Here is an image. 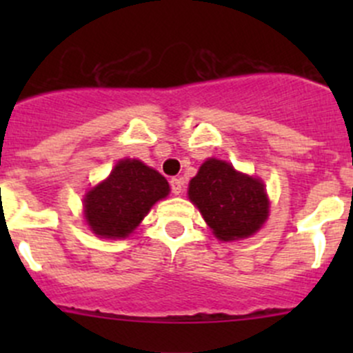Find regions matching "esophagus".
<instances>
[{
	"label": "esophagus",
	"mask_w": 353,
	"mask_h": 353,
	"mask_svg": "<svg viewBox=\"0 0 353 353\" xmlns=\"http://www.w3.org/2000/svg\"><path fill=\"white\" fill-rule=\"evenodd\" d=\"M183 188H184L183 179H179V177H172V179H170V190H172L174 194L183 193Z\"/></svg>",
	"instance_id": "obj_1"
}]
</instances>
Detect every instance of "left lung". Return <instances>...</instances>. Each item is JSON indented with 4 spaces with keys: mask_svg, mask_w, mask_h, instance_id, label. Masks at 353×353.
<instances>
[{
    "mask_svg": "<svg viewBox=\"0 0 353 353\" xmlns=\"http://www.w3.org/2000/svg\"><path fill=\"white\" fill-rule=\"evenodd\" d=\"M190 199L220 241L249 237L268 219L270 203L259 179L208 159L190 183Z\"/></svg>",
    "mask_w": 353,
    "mask_h": 353,
    "instance_id": "obj_1",
    "label": "left lung"
}]
</instances>
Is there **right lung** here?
Here are the masks:
<instances>
[{
    "mask_svg": "<svg viewBox=\"0 0 353 353\" xmlns=\"http://www.w3.org/2000/svg\"><path fill=\"white\" fill-rule=\"evenodd\" d=\"M169 194L162 174L140 160L124 159L104 183L85 196V216L94 234L121 239L133 232L155 201Z\"/></svg>",
    "mask_w": 353,
    "mask_h": 353,
    "instance_id": "1",
    "label": "right lung"
}]
</instances>
